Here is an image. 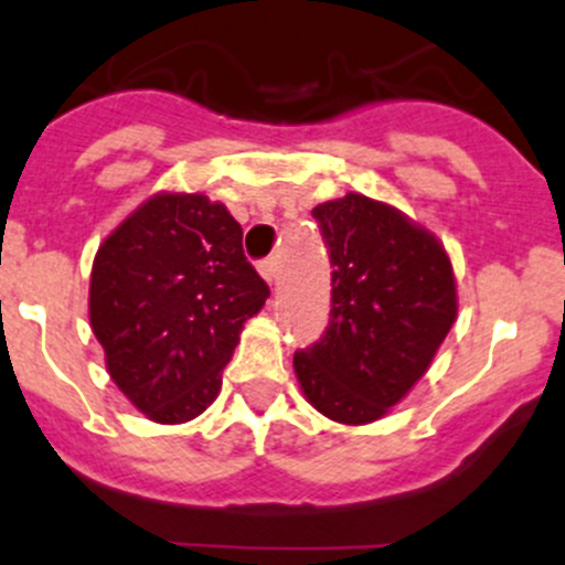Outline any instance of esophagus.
Masks as SVG:
<instances>
[{"mask_svg": "<svg viewBox=\"0 0 565 565\" xmlns=\"http://www.w3.org/2000/svg\"><path fill=\"white\" fill-rule=\"evenodd\" d=\"M258 271H260V277H264L266 282L275 285V282H277V277H280V260H277V258H266V260H260V264H258Z\"/></svg>", "mask_w": 565, "mask_h": 565, "instance_id": "34e87169", "label": "esophagus"}]
</instances>
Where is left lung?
Returning a JSON list of instances; mask_svg holds the SVG:
<instances>
[{"mask_svg": "<svg viewBox=\"0 0 565 565\" xmlns=\"http://www.w3.org/2000/svg\"><path fill=\"white\" fill-rule=\"evenodd\" d=\"M332 264L321 340L294 354L312 406L345 426L373 423L428 371L456 321L443 244L393 205L345 194L312 209Z\"/></svg>", "mask_w": 565, "mask_h": 565, "instance_id": "8db88e82", "label": "left lung"}]
</instances>
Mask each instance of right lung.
I'll use <instances>...</instances> for the list:
<instances>
[{
    "mask_svg": "<svg viewBox=\"0 0 565 565\" xmlns=\"http://www.w3.org/2000/svg\"><path fill=\"white\" fill-rule=\"evenodd\" d=\"M242 236L205 194H156L98 247L93 332L111 382L150 420L186 423L214 404L244 321L269 299Z\"/></svg>",
    "mask_w": 565,
    "mask_h": 565,
    "instance_id": "1",
    "label": "right lung"
}]
</instances>
